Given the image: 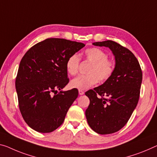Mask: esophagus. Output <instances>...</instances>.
Instances as JSON below:
<instances>
[{
    "instance_id": "34e87169",
    "label": "esophagus",
    "mask_w": 157,
    "mask_h": 157,
    "mask_svg": "<svg viewBox=\"0 0 157 157\" xmlns=\"http://www.w3.org/2000/svg\"><path fill=\"white\" fill-rule=\"evenodd\" d=\"M78 93H79V95H83V94H84V91L82 90H78Z\"/></svg>"
}]
</instances>
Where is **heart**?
<instances>
[{
    "mask_svg": "<svg viewBox=\"0 0 157 157\" xmlns=\"http://www.w3.org/2000/svg\"><path fill=\"white\" fill-rule=\"evenodd\" d=\"M109 55L98 48H90L85 50V59L90 62L86 75H80L72 79L69 83L71 88L86 90L100 82L109 80L114 73L116 64L109 59ZM81 58L77 54H72L66 61V70L69 75L78 73Z\"/></svg>",
    "mask_w": 157,
    "mask_h": 157,
    "instance_id": "obj_1",
    "label": "heart"
}]
</instances>
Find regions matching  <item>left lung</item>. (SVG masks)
<instances>
[{"label": "left lung", "mask_w": 157, "mask_h": 157, "mask_svg": "<svg viewBox=\"0 0 157 157\" xmlns=\"http://www.w3.org/2000/svg\"><path fill=\"white\" fill-rule=\"evenodd\" d=\"M108 47L115 56L116 69L109 80L86 92L90 105L86 110L88 125L101 135L114 133L128 121L140 98L143 72L133 53L113 40L93 43Z\"/></svg>", "instance_id": "obj_1"}]
</instances>
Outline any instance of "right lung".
Listing matches in <instances>:
<instances>
[{
  "label": "right lung",
  "instance_id": "right-lung-1",
  "mask_svg": "<svg viewBox=\"0 0 157 157\" xmlns=\"http://www.w3.org/2000/svg\"><path fill=\"white\" fill-rule=\"evenodd\" d=\"M84 46L82 43L50 38L36 43L23 56L15 88L21 116L34 131L52 132L64 122L78 95L75 88L61 91L69 81L66 61Z\"/></svg>",
  "mask_w": 157,
  "mask_h": 157
}]
</instances>
